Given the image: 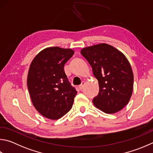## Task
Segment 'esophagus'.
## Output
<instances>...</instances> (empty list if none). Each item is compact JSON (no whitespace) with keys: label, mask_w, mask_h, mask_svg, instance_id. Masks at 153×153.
I'll return each mask as SVG.
<instances>
[{"label":"esophagus","mask_w":153,"mask_h":153,"mask_svg":"<svg viewBox=\"0 0 153 153\" xmlns=\"http://www.w3.org/2000/svg\"><path fill=\"white\" fill-rule=\"evenodd\" d=\"M85 84V82H82L81 85H80L79 86V88L80 90H82V89L84 88V87Z\"/></svg>","instance_id":"1"}]
</instances>
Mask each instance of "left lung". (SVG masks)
Listing matches in <instances>:
<instances>
[{"mask_svg": "<svg viewBox=\"0 0 153 153\" xmlns=\"http://www.w3.org/2000/svg\"><path fill=\"white\" fill-rule=\"evenodd\" d=\"M81 54L91 66L98 79L99 93L93 104L107 114L121 110L131 98L134 76L126 56L113 46L106 43L87 47Z\"/></svg>", "mask_w": 153, "mask_h": 153, "instance_id": "8db88e82", "label": "left lung"}]
</instances>
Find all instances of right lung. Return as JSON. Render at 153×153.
<instances>
[{
  "instance_id": "right-lung-1",
  "label": "right lung",
  "mask_w": 153,
  "mask_h": 153,
  "mask_svg": "<svg viewBox=\"0 0 153 153\" xmlns=\"http://www.w3.org/2000/svg\"><path fill=\"white\" fill-rule=\"evenodd\" d=\"M74 50L51 47L43 49L30 63L27 87L33 105L48 119L57 120L71 110L77 91L71 85L64 65Z\"/></svg>"
}]
</instances>
